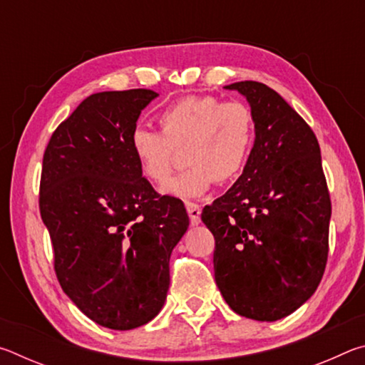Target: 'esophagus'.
I'll return each mask as SVG.
<instances>
[{
  "label": "esophagus",
  "mask_w": 365,
  "mask_h": 365,
  "mask_svg": "<svg viewBox=\"0 0 365 365\" xmlns=\"http://www.w3.org/2000/svg\"><path fill=\"white\" fill-rule=\"evenodd\" d=\"M187 211H188V215H190V222L191 225L196 227L200 225L201 222V207L195 205V202H187Z\"/></svg>",
  "instance_id": "esophagus-1"
}]
</instances>
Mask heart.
Segmentation results:
<instances>
[{
  "label": "heart",
  "instance_id": "1",
  "mask_svg": "<svg viewBox=\"0 0 365 365\" xmlns=\"http://www.w3.org/2000/svg\"><path fill=\"white\" fill-rule=\"evenodd\" d=\"M160 133L135 128L130 151L140 174L154 187H164L185 151L190 169L164 188L169 196L191 200L206 195L214 182L228 183L248 164L256 122L243 103H224L215 96H187L160 110Z\"/></svg>",
  "mask_w": 365,
  "mask_h": 365
}]
</instances>
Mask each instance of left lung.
Returning a JSON list of instances; mask_svg holds the SVG:
<instances>
[{"label":"left lung","mask_w":365,"mask_h":365,"mask_svg":"<svg viewBox=\"0 0 365 365\" xmlns=\"http://www.w3.org/2000/svg\"><path fill=\"white\" fill-rule=\"evenodd\" d=\"M246 98L256 138L243 174L202 209L214 275L240 316L274 322L316 292L329 256L331 202L316 135L267 85L224 86Z\"/></svg>","instance_id":"obj_1"}]
</instances>
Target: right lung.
I'll use <instances>...</instances> for the list:
<instances>
[{
    "label": "right lung",
    "instance_id": "obj_1",
    "mask_svg": "<svg viewBox=\"0 0 365 365\" xmlns=\"http://www.w3.org/2000/svg\"><path fill=\"white\" fill-rule=\"evenodd\" d=\"M156 96L145 88L88 96L43 156L40 214L61 288L86 317L113 330L158 316L172 250L190 225L183 202L154 191L128 145Z\"/></svg>",
    "mask_w": 365,
    "mask_h": 365
}]
</instances>
